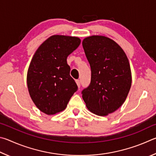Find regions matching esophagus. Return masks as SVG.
Masks as SVG:
<instances>
[{"label":"esophagus","instance_id":"esophagus-1","mask_svg":"<svg viewBox=\"0 0 156 156\" xmlns=\"http://www.w3.org/2000/svg\"><path fill=\"white\" fill-rule=\"evenodd\" d=\"M75 81H76V84H77V86L79 87V88H80V86H81V81H80V80H76Z\"/></svg>","mask_w":156,"mask_h":156}]
</instances>
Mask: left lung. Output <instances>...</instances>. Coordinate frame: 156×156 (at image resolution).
I'll list each match as a JSON object with an SVG mask.
<instances>
[{"mask_svg": "<svg viewBox=\"0 0 156 156\" xmlns=\"http://www.w3.org/2000/svg\"><path fill=\"white\" fill-rule=\"evenodd\" d=\"M82 45L91 68L90 85L81 94L86 107L98 116H107L123 104L132 85L129 60L118 44L109 37L92 35Z\"/></svg>", "mask_w": 156, "mask_h": 156, "instance_id": "obj_1", "label": "left lung"}]
</instances>
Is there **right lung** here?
<instances>
[{"label":"right lung","mask_w":156,"mask_h":156,"mask_svg":"<svg viewBox=\"0 0 156 156\" xmlns=\"http://www.w3.org/2000/svg\"><path fill=\"white\" fill-rule=\"evenodd\" d=\"M80 43L77 37L52 35L40 46L30 63L27 77L30 97L48 115L64 110L77 90L66 59Z\"/></svg>","instance_id":"right-lung-1"}]
</instances>
